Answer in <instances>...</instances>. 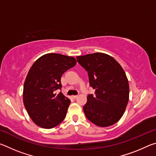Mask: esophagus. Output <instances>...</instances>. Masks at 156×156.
Listing matches in <instances>:
<instances>
[{
    "label": "esophagus",
    "instance_id": "1",
    "mask_svg": "<svg viewBox=\"0 0 156 156\" xmlns=\"http://www.w3.org/2000/svg\"><path fill=\"white\" fill-rule=\"evenodd\" d=\"M72 98L76 99V98H78V96H72Z\"/></svg>",
    "mask_w": 156,
    "mask_h": 156
}]
</instances>
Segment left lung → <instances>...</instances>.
Segmentation results:
<instances>
[{
  "label": "left lung",
  "instance_id": "1",
  "mask_svg": "<svg viewBox=\"0 0 156 156\" xmlns=\"http://www.w3.org/2000/svg\"><path fill=\"white\" fill-rule=\"evenodd\" d=\"M88 73L95 96L89 95L83 110L87 119L101 127L119 121L127 106L129 85L121 65L109 55L94 53L76 57Z\"/></svg>",
  "mask_w": 156,
  "mask_h": 156
}]
</instances>
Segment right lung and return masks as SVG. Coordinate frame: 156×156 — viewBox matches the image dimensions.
<instances>
[{
  "mask_svg": "<svg viewBox=\"0 0 156 156\" xmlns=\"http://www.w3.org/2000/svg\"><path fill=\"white\" fill-rule=\"evenodd\" d=\"M73 57L59 54H47L37 59L25 78L23 103L36 125L51 129L65 119L70 100L61 91L60 78L66 71L74 67Z\"/></svg>",
  "mask_w": 156,
  "mask_h": 156,
  "instance_id": "add662e5",
  "label": "right lung"
}]
</instances>
